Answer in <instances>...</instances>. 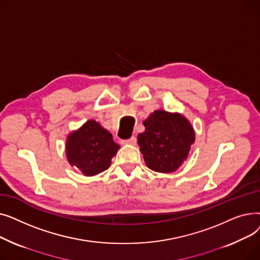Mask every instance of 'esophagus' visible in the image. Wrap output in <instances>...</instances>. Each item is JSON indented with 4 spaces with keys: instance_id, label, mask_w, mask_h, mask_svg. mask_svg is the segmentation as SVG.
Wrapping results in <instances>:
<instances>
[{
    "instance_id": "1",
    "label": "esophagus",
    "mask_w": 260,
    "mask_h": 260,
    "mask_svg": "<svg viewBox=\"0 0 260 260\" xmlns=\"http://www.w3.org/2000/svg\"><path fill=\"white\" fill-rule=\"evenodd\" d=\"M136 137L135 136H132L131 138H128V139H125V140H120V142L122 143V144H135L136 143Z\"/></svg>"
}]
</instances>
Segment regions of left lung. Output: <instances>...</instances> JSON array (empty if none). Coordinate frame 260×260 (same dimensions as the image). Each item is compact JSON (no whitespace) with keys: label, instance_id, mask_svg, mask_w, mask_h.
Wrapping results in <instances>:
<instances>
[{"label":"left lung","instance_id":"8db88e82","mask_svg":"<svg viewBox=\"0 0 260 260\" xmlns=\"http://www.w3.org/2000/svg\"><path fill=\"white\" fill-rule=\"evenodd\" d=\"M145 131L138 135V144L146 166L158 173H172L187 158L195 133L179 114L156 111L143 121Z\"/></svg>","mask_w":260,"mask_h":260}]
</instances>
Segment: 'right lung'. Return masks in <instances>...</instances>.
I'll use <instances>...</instances> for the list:
<instances>
[{"label": "right lung", "mask_w": 260, "mask_h": 260, "mask_svg": "<svg viewBox=\"0 0 260 260\" xmlns=\"http://www.w3.org/2000/svg\"><path fill=\"white\" fill-rule=\"evenodd\" d=\"M119 145L113 136L94 120L87 121L77 132L70 135L66 143L67 160L85 176H94L111 166Z\"/></svg>", "instance_id": "add662e5"}]
</instances>
